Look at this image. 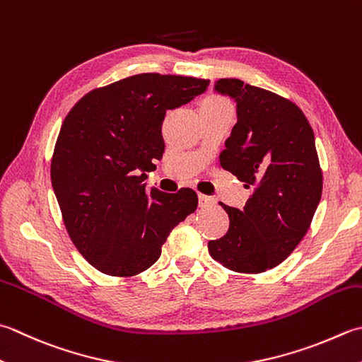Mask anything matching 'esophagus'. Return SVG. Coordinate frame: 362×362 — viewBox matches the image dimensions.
Listing matches in <instances>:
<instances>
[{
    "mask_svg": "<svg viewBox=\"0 0 362 362\" xmlns=\"http://www.w3.org/2000/svg\"><path fill=\"white\" fill-rule=\"evenodd\" d=\"M215 204V199L211 196L199 194V207H210V205Z\"/></svg>",
    "mask_w": 362,
    "mask_h": 362,
    "instance_id": "34e87169",
    "label": "esophagus"
}]
</instances>
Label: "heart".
<instances>
[{
  "label": "heart",
  "mask_w": 362,
  "mask_h": 362,
  "mask_svg": "<svg viewBox=\"0 0 362 362\" xmlns=\"http://www.w3.org/2000/svg\"><path fill=\"white\" fill-rule=\"evenodd\" d=\"M201 108L205 110H218V111H230L229 103L224 100V98L218 97V95H209L205 100L202 102Z\"/></svg>",
  "instance_id": "1"
}]
</instances>
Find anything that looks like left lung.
I'll return each mask as SVG.
<instances>
[{"instance_id":"8db88e82","label":"left lung","mask_w":362,"mask_h":362,"mask_svg":"<svg viewBox=\"0 0 362 362\" xmlns=\"http://www.w3.org/2000/svg\"><path fill=\"white\" fill-rule=\"evenodd\" d=\"M214 90L237 105V124L219 161L252 189L243 210L229 205V230L209 252L232 272L262 273L286 260L306 235L322 197L314 132L303 111L270 90L221 78Z\"/></svg>"}]
</instances>
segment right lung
<instances>
[{
  "mask_svg": "<svg viewBox=\"0 0 362 362\" xmlns=\"http://www.w3.org/2000/svg\"><path fill=\"white\" fill-rule=\"evenodd\" d=\"M207 80L141 74L84 95L64 119L52 185L76 250L98 272L133 276L152 267L177 224L197 209L191 188L147 189L165 152L168 110L204 94Z\"/></svg>",
  "mask_w": 362,
  "mask_h": 362,
  "instance_id": "add662e5",
  "label": "right lung"
}]
</instances>
